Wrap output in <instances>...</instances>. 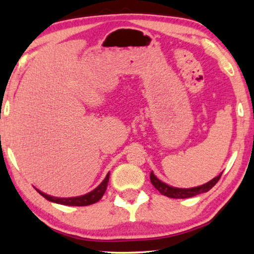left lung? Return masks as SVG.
I'll list each match as a JSON object with an SVG mask.
<instances>
[{"label": "left lung", "mask_w": 254, "mask_h": 254, "mask_svg": "<svg viewBox=\"0 0 254 254\" xmlns=\"http://www.w3.org/2000/svg\"><path fill=\"white\" fill-rule=\"evenodd\" d=\"M222 174H223V172H222ZM222 174L218 175L217 177L213 178L212 180L206 182V183H204V185H202V186L193 187V188L172 187V186L168 185V183L159 180L158 178L154 175L153 171L150 172L149 177H150V182H152V185L156 189H157V190L161 194H163V195L171 197V198H188V197L195 196V195H197V194H201V193H205V192L209 191L210 189H212L218 182Z\"/></svg>", "instance_id": "left-lung-1"}]
</instances>
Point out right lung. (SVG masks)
Instances as JSON below:
<instances>
[{"mask_svg":"<svg viewBox=\"0 0 254 254\" xmlns=\"http://www.w3.org/2000/svg\"><path fill=\"white\" fill-rule=\"evenodd\" d=\"M109 176H110V172H108V175L106 176L105 179L100 182V185L98 187H96L94 190H91L87 193L82 194V195L62 197V196L50 195V194L42 192L40 190H38V189H36V190L39 192L45 198H47L48 201L53 202V203L68 205V206H87V205L97 203L102 197V195H104L107 190L108 182H109Z\"/></svg>","mask_w":254,"mask_h":254,"instance_id":"1","label":"right lung"}]
</instances>
